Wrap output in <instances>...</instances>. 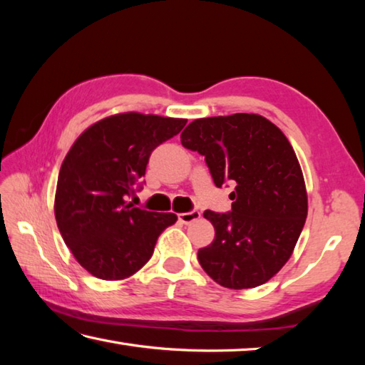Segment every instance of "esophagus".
<instances>
[{"instance_id":"obj_1","label":"esophagus","mask_w":365,"mask_h":365,"mask_svg":"<svg viewBox=\"0 0 365 365\" xmlns=\"http://www.w3.org/2000/svg\"><path fill=\"white\" fill-rule=\"evenodd\" d=\"M200 217H201V212L196 211V209H193V211H190V212L178 214V220H180L182 224H185V225L191 224V222H195V220H197Z\"/></svg>"}]
</instances>
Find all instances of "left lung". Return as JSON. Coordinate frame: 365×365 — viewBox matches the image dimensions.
I'll return each mask as SVG.
<instances>
[{"label":"left lung","instance_id":"left-lung-1","mask_svg":"<svg viewBox=\"0 0 365 365\" xmlns=\"http://www.w3.org/2000/svg\"><path fill=\"white\" fill-rule=\"evenodd\" d=\"M197 151L215 187L233 182L232 211H205L214 242L197 261L219 285L255 288L269 282L292 256L307 217L304 177L279 127L257 114L196 119L180 135Z\"/></svg>","mask_w":365,"mask_h":365}]
</instances>
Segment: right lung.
I'll return each mask as SVG.
<instances>
[{"label": "right lung", "instance_id": "add662e5", "mask_svg": "<svg viewBox=\"0 0 365 365\" xmlns=\"http://www.w3.org/2000/svg\"><path fill=\"white\" fill-rule=\"evenodd\" d=\"M187 120L123 113L86 128L61 165L54 215L73 257L101 280L133 275L153 256L172 212L133 207L127 196L141 188L151 153Z\"/></svg>", "mask_w": 365, "mask_h": 365}]
</instances>
